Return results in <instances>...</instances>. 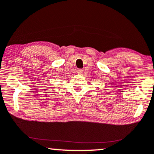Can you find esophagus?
I'll list each match as a JSON object with an SVG mask.
<instances>
[{"label": "esophagus", "mask_w": 154, "mask_h": 154, "mask_svg": "<svg viewBox=\"0 0 154 154\" xmlns=\"http://www.w3.org/2000/svg\"><path fill=\"white\" fill-rule=\"evenodd\" d=\"M77 73L78 74V75H82V74L83 73V70L82 69H77Z\"/></svg>", "instance_id": "obj_1"}]
</instances>
